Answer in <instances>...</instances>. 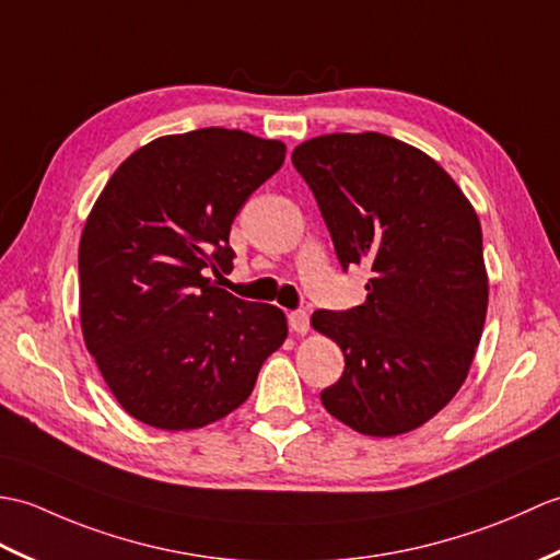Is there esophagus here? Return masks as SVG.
Masks as SVG:
<instances>
[{"label":"esophagus","mask_w":560,"mask_h":560,"mask_svg":"<svg viewBox=\"0 0 560 560\" xmlns=\"http://www.w3.org/2000/svg\"><path fill=\"white\" fill-rule=\"evenodd\" d=\"M288 320H290V328H292L294 332L304 335V332L308 330V314L304 312V308H296V312H292V314L288 316Z\"/></svg>","instance_id":"obj_1"}]
</instances>
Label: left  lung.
I'll return each instance as SVG.
<instances>
[{
    "instance_id": "1",
    "label": "left lung",
    "mask_w": 560,
    "mask_h": 560,
    "mask_svg": "<svg viewBox=\"0 0 560 560\" xmlns=\"http://www.w3.org/2000/svg\"><path fill=\"white\" fill-rule=\"evenodd\" d=\"M342 270L371 268L366 302L314 328L340 345L345 371L320 402L366 436L424 424L465 383L489 304L475 208L439 163L376 131L294 148Z\"/></svg>"
}]
</instances>
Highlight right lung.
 <instances>
[{
  "label": "right lung",
  "mask_w": 560,
  "mask_h": 560,
  "mask_svg": "<svg viewBox=\"0 0 560 560\" xmlns=\"http://www.w3.org/2000/svg\"><path fill=\"white\" fill-rule=\"evenodd\" d=\"M282 163L280 141L240 129L163 136L95 201L79 246L81 328L133 419L184 431L228 417L288 338L280 308L206 278L232 270V222Z\"/></svg>",
  "instance_id": "right-lung-1"
}]
</instances>
